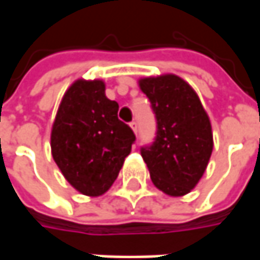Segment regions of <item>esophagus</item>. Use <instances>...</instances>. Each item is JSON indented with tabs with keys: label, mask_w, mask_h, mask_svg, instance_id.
<instances>
[{
	"label": "esophagus",
	"mask_w": 260,
	"mask_h": 260,
	"mask_svg": "<svg viewBox=\"0 0 260 260\" xmlns=\"http://www.w3.org/2000/svg\"><path fill=\"white\" fill-rule=\"evenodd\" d=\"M129 126H131V129L134 131V132H138V124H136V121H132V122H131L129 124Z\"/></svg>",
	"instance_id": "34e87169"
}]
</instances>
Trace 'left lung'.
I'll use <instances>...</instances> for the list:
<instances>
[{
	"instance_id": "left-lung-1",
	"label": "left lung",
	"mask_w": 260,
	"mask_h": 260,
	"mask_svg": "<svg viewBox=\"0 0 260 260\" xmlns=\"http://www.w3.org/2000/svg\"><path fill=\"white\" fill-rule=\"evenodd\" d=\"M139 87L157 119L156 139L141 150L152 182L166 195H186L199 182L212 156L209 115L191 85L177 75L142 78Z\"/></svg>"
}]
</instances>
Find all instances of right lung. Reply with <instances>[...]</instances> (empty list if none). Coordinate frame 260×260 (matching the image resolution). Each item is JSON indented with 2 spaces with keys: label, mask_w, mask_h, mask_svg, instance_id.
<instances>
[{
  "label": "right lung",
  "mask_w": 260,
  "mask_h": 260,
  "mask_svg": "<svg viewBox=\"0 0 260 260\" xmlns=\"http://www.w3.org/2000/svg\"><path fill=\"white\" fill-rule=\"evenodd\" d=\"M135 135L118 119V103L100 79L75 80L65 91L51 128V154L71 185L100 196L117 180Z\"/></svg>",
  "instance_id": "right-lung-1"
}]
</instances>
